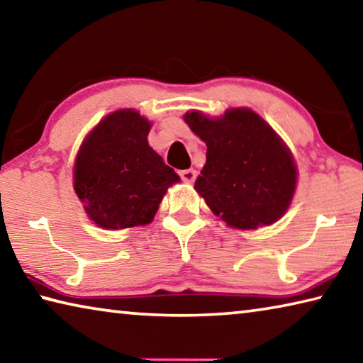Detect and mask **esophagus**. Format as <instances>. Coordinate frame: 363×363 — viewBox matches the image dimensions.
I'll use <instances>...</instances> for the list:
<instances>
[{"instance_id": "34e87169", "label": "esophagus", "mask_w": 363, "mask_h": 363, "mask_svg": "<svg viewBox=\"0 0 363 363\" xmlns=\"http://www.w3.org/2000/svg\"><path fill=\"white\" fill-rule=\"evenodd\" d=\"M179 176H181V179H182L184 182L190 184V182H194V181H195V177H196V171H195L194 168H190V169H184V171H181Z\"/></svg>"}]
</instances>
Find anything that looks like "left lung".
Returning a JSON list of instances; mask_svg holds the SVG:
<instances>
[{
    "label": "left lung",
    "instance_id": "8db88e82",
    "mask_svg": "<svg viewBox=\"0 0 363 363\" xmlns=\"http://www.w3.org/2000/svg\"><path fill=\"white\" fill-rule=\"evenodd\" d=\"M184 120L208 147L195 189L216 216L237 229L270 225L284 216L296 187V167L259 115L232 108L211 120L194 110Z\"/></svg>",
    "mask_w": 363,
    "mask_h": 363
}]
</instances>
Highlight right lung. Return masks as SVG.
I'll return each instance as SVG.
<instances>
[{
  "mask_svg": "<svg viewBox=\"0 0 363 363\" xmlns=\"http://www.w3.org/2000/svg\"><path fill=\"white\" fill-rule=\"evenodd\" d=\"M150 123L134 110H116L82 145L73 187L88 216L116 230L152 223L169 186L179 182L173 168L147 143Z\"/></svg>",
  "mask_w": 363,
  "mask_h": 363,
  "instance_id": "right-lung-1",
  "label": "right lung"
}]
</instances>
